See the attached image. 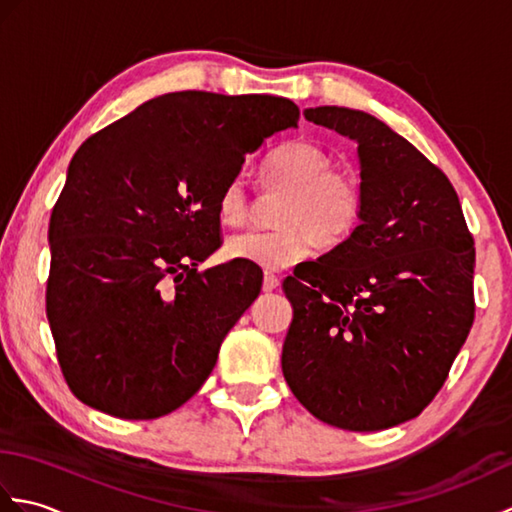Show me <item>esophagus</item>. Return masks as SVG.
Masks as SVG:
<instances>
[{"label": "esophagus", "mask_w": 512, "mask_h": 512, "mask_svg": "<svg viewBox=\"0 0 512 512\" xmlns=\"http://www.w3.org/2000/svg\"><path fill=\"white\" fill-rule=\"evenodd\" d=\"M279 286H281V281H279L275 275H266V277H264V284H262L264 292H273V290H277Z\"/></svg>", "instance_id": "obj_1"}]
</instances>
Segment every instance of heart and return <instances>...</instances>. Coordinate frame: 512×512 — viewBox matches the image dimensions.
<instances>
[{
	"instance_id": "1",
	"label": "heart",
	"mask_w": 512,
	"mask_h": 512,
	"mask_svg": "<svg viewBox=\"0 0 512 512\" xmlns=\"http://www.w3.org/2000/svg\"><path fill=\"white\" fill-rule=\"evenodd\" d=\"M268 184L286 187L277 209V228L246 231L226 242V255L266 273L295 266L312 255L314 244L334 248L352 235L363 213V180L356 171L332 167V158L312 140L281 145L264 162ZM217 215L226 226L248 217V195L242 178L224 184Z\"/></svg>"
}]
</instances>
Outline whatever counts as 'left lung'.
<instances>
[{
	"mask_svg": "<svg viewBox=\"0 0 512 512\" xmlns=\"http://www.w3.org/2000/svg\"><path fill=\"white\" fill-rule=\"evenodd\" d=\"M358 145L363 213L352 235L284 281L281 369L314 418L380 431L436 398L475 317V248L453 184L409 140L350 107H310Z\"/></svg>",
	"mask_w": 512,
	"mask_h": 512,
	"instance_id": "1",
	"label": "left lung"
}]
</instances>
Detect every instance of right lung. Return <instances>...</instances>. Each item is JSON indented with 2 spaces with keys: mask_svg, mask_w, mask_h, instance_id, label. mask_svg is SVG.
<instances>
[{
  "mask_svg": "<svg viewBox=\"0 0 512 512\" xmlns=\"http://www.w3.org/2000/svg\"><path fill=\"white\" fill-rule=\"evenodd\" d=\"M297 121L281 96L171 92L79 147L50 217L46 314L81 402L151 420L204 385L262 290L250 264L198 273L220 248L217 200L248 154Z\"/></svg>",
  "mask_w": 512,
  "mask_h": 512,
  "instance_id": "1",
  "label": "right lung"
}]
</instances>
